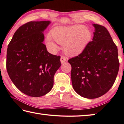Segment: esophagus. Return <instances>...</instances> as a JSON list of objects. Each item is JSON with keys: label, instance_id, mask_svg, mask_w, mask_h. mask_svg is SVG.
Listing matches in <instances>:
<instances>
[{"label": "esophagus", "instance_id": "34e87169", "mask_svg": "<svg viewBox=\"0 0 124 124\" xmlns=\"http://www.w3.org/2000/svg\"><path fill=\"white\" fill-rule=\"evenodd\" d=\"M61 63H63L64 62H65L67 61V59L64 56H61Z\"/></svg>", "mask_w": 124, "mask_h": 124}]
</instances>
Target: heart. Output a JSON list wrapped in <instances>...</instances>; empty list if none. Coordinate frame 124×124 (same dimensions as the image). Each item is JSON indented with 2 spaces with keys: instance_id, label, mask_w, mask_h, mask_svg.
Wrapping results in <instances>:
<instances>
[{
  "instance_id": "heart-1",
  "label": "heart",
  "mask_w": 124,
  "mask_h": 124,
  "mask_svg": "<svg viewBox=\"0 0 124 124\" xmlns=\"http://www.w3.org/2000/svg\"><path fill=\"white\" fill-rule=\"evenodd\" d=\"M51 34L57 43L63 45L64 53L71 56L81 54L92 39L91 33L87 27L80 25L56 27ZM46 43L49 48L53 50L56 49V45L50 36L47 37Z\"/></svg>"
}]
</instances>
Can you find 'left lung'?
Returning <instances> with one entry per match:
<instances>
[{
  "label": "left lung",
  "instance_id": "8db88e82",
  "mask_svg": "<svg viewBox=\"0 0 124 124\" xmlns=\"http://www.w3.org/2000/svg\"><path fill=\"white\" fill-rule=\"evenodd\" d=\"M92 41L78 56L68 61L72 67L71 79L77 93L95 99L109 91L119 69L117 48L104 26L94 23Z\"/></svg>",
  "mask_w": 124,
  "mask_h": 124
}]
</instances>
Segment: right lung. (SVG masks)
<instances>
[{"instance_id": "right-lung-1", "label": "right lung", "mask_w": 124, "mask_h": 124, "mask_svg": "<svg viewBox=\"0 0 124 124\" xmlns=\"http://www.w3.org/2000/svg\"><path fill=\"white\" fill-rule=\"evenodd\" d=\"M50 21H30L16 31L8 45L7 70L13 83L27 95L39 97L54 85L55 73L61 63L43 44L44 31Z\"/></svg>"}]
</instances>
